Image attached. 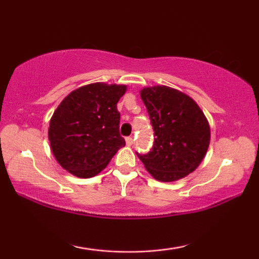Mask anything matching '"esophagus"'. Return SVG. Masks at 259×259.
Instances as JSON below:
<instances>
[{
  "instance_id": "esophagus-1",
  "label": "esophagus",
  "mask_w": 259,
  "mask_h": 259,
  "mask_svg": "<svg viewBox=\"0 0 259 259\" xmlns=\"http://www.w3.org/2000/svg\"><path fill=\"white\" fill-rule=\"evenodd\" d=\"M126 144L131 146V145H133V138L132 137H127L126 138Z\"/></svg>"
}]
</instances>
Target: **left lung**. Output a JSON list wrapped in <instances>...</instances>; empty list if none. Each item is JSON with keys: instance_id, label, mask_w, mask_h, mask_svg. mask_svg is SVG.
<instances>
[{"instance_id": "8db88e82", "label": "left lung", "mask_w": 259, "mask_h": 259, "mask_svg": "<svg viewBox=\"0 0 259 259\" xmlns=\"http://www.w3.org/2000/svg\"><path fill=\"white\" fill-rule=\"evenodd\" d=\"M140 97L146 106L154 143L138 157L159 182H176L193 172L210 145V126L196 101L167 86L145 87Z\"/></svg>"}]
</instances>
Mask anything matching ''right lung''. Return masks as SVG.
<instances>
[{
    "instance_id": "right-lung-1",
    "label": "right lung",
    "mask_w": 259,
    "mask_h": 259,
    "mask_svg": "<svg viewBox=\"0 0 259 259\" xmlns=\"http://www.w3.org/2000/svg\"><path fill=\"white\" fill-rule=\"evenodd\" d=\"M126 90L125 84L91 83L73 91L58 106L48 138L66 171L79 178L97 176L125 146L116 104Z\"/></svg>"
}]
</instances>
